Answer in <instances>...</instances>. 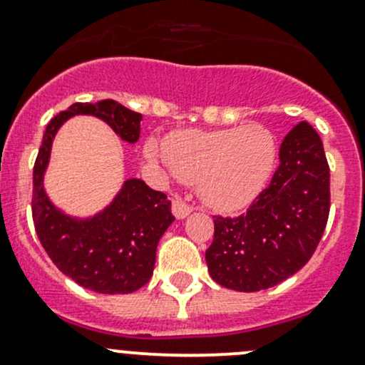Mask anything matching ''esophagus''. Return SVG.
<instances>
[{
	"instance_id": "obj_1",
	"label": "esophagus",
	"mask_w": 365,
	"mask_h": 365,
	"mask_svg": "<svg viewBox=\"0 0 365 365\" xmlns=\"http://www.w3.org/2000/svg\"><path fill=\"white\" fill-rule=\"evenodd\" d=\"M190 212H192V206L187 201H183L182 197H176L173 201V213H175L176 218H185Z\"/></svg>"
}]
</instances>
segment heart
Masks as SVG:
<instances>
[{
    "label": "heart",
    "mask_w": 365,
    "mask_h": 365,
    "mask_svg": "<svg viewBox=\"0 0 365 365\" xmlns=\"http://www.w3.org/2000/svg\"><path fill=\"white\" fill-rule=\"evenodd\" d=\"M147 155L159 157L148 141ZM164 157L183 182H199L202 199L222 212L252 202L273 175L278 157L274 134L259 124L237 128L183 129L164 140Z\"/></svg>",
    "instance_id": "b5f03b06"
}]
</instances>
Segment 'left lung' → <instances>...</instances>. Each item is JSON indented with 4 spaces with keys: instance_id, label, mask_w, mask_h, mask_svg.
Listing matches in <instances>:
<instances>
[{
    "instance_id": "left-lung-1",
    "label": "left lung",
    "mask_w": 365,
    "mask_h": 365,
    "mask_svg": "<svg viewBox=\"0 0 365 365\" xmlns=\"http://www.w3.org/2000/svg\"><path fill=\"white\" fill-rule=\"evenodd\" d=\"M331 210V171L320 136L299 122L283 138L269 185L245 213L213 215L206 250L212 278L225 289L257 292L278 285L312 259Z\"/></svg>"
}]
</instances>
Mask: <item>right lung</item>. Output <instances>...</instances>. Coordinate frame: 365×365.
Wrapping results in <instances>:
<instances>
[{"mask_svg": "<svg viewBox=\"0 0 365 365\" xmlns=\"http://www.w3.org/2000/svg\"><path fill=\"white\" fill-rule=\"evenodd\" d=\"M86 113L103 118L124 141L140 138L141 113L120 103H75L47 124L33 168L34 231L57 269L83 289L99 294H131L147 285L155 264L157 243L171 222V201L143 180H128L110 208L91 220L61 213L43 190L53 134L66 118Z\"/></svg>", "mask_w": 365, "mask_h": 365, "instance_id": "1", "label": "right lung"}]
</instances>
